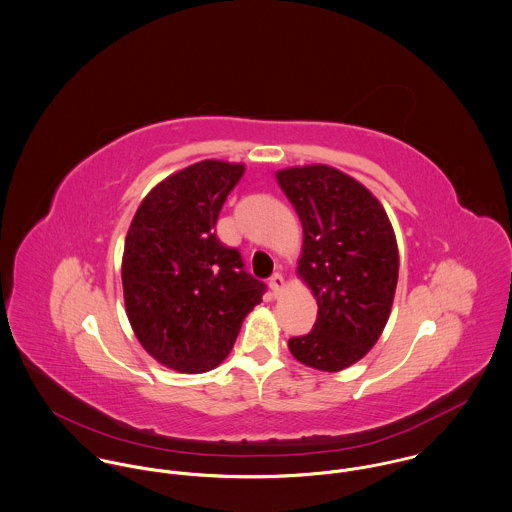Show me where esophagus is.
Returning <instances> with one entry per match:
<instances>
[{
	"label": "esophagus",
	"instance_id": "34e87169",
	"mask_svg": "<svg viewBox=\"0 0 512 512\" xmlns=\"http://www.w3.org/2000/svg\"><path fill=\"white\" fill-rule=\"evenodd\" d=\"M269 286H271L273 294H275V296H279V294L283 292L284 286H286L283 275H281V273H275V275L271 277V281H269Z\"/></svg>",
	"mask_w": 512,
	"mask_h": 512
}]
</instances>
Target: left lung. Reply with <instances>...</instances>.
Segmentation results:
<instances>
[{
	"instance_id": "left-lung-1",
	"label": "left lung",
	"mask_w": 512,
	"mask_h": 512,
	"mask_svg": "<svg viewBox=\"0 0 512 512\" xmlns=\"http://www.w3.org/2000/svg\"><path fill=\"white\" fill-rule=\"evenodd\" d=\"M277 182L304 233L296 275L318 302L314 330L288 349L306 367L336 373L363 359L389 322L395 229L367 186L330 165L281 169Z\"/></svg>"
}]
</instances>
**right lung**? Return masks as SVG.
Masks as SVG:
<instances>
[{"label": "right lung", "instance_id": "right-lung-1", "mask_svg": "<svg viewBox=\"0 0 512 512\" xmlns=\"http://www.w3.org/2000/svg\"><path fill=\"white\" fill-rule=\"evenodd\" d=\"M243 163L206 159L161 180L139 204L121 259L123 302L143 349L167 369L206 373L231 351L265 284L216 237Z\"/></svg>", "mask_w": 512, "mask_h": 512}]
</instances>
